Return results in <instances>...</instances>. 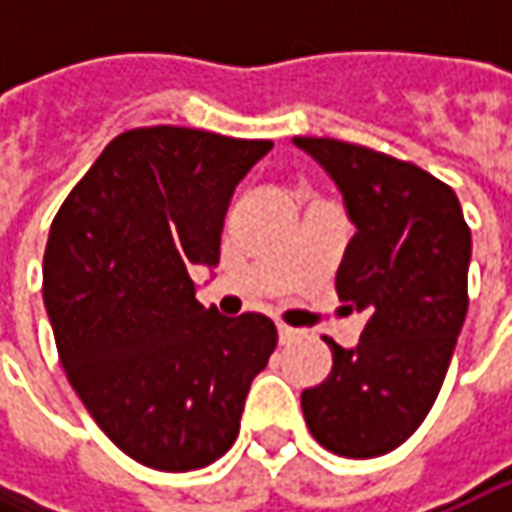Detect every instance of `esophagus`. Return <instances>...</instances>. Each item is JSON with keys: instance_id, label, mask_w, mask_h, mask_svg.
I'll use <instances>...</instances> for the list:
<instances>
[{"instance_id": "esophagus-1", "label": "esophagus", "mask_w": 512, "mask_h": 512, "mask_svg": "<svg viewBox=\"0 0 512 512\" xmlns=\"http://www.w3.org/2000/svg\"><path fill=\"white\" fill-rule=\"evenodd\" d=\"M293 336H296V330H293V327L279 325V342L287 344V342H290V339H293Z\"/></svg>"}]
</instances>
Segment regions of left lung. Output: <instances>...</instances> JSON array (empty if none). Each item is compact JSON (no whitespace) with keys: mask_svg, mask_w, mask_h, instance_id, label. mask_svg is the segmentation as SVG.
<instances>
[{"mask_svg":"<svg viewBox=\"0 0 512 512\" xmlns=\"http://www.w3.org/2000/svg\"><path fill=\"white\" fill-rule=\"evenodd\" d=\"M342 193L356 236L336 293L364 313L362 339L333 350L325 382L302 390L313 439L336 456L373 459L424 422L467 316L470 227L450 187L410 162L339 139L296 136Z\"/></svg>","mask_w":512,"mask_h":512,"instance_id":"8db88e82","label":"left lung"}]
</instances>
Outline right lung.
Wrapping results in <instances>:
<instances>
[{"label": "right lung", "mask_w": 512, "mask_h": 512, "mask_svg": "<svg viewBox=\"0 0 512 512\" xmlns=\"http://www.w3.org/2000/svg\"><path fill=\"white\" fill-rule=\"evenodd\" d=\"M270 148L173 125L128 130L50 225L42 296L68 382L110 442L153 470L225 456L276 350L267 316L225 319L196 302L190 279L219 265L233 190Z\"/></svg>", "instance_id": "add662e5"}]
</instances>
